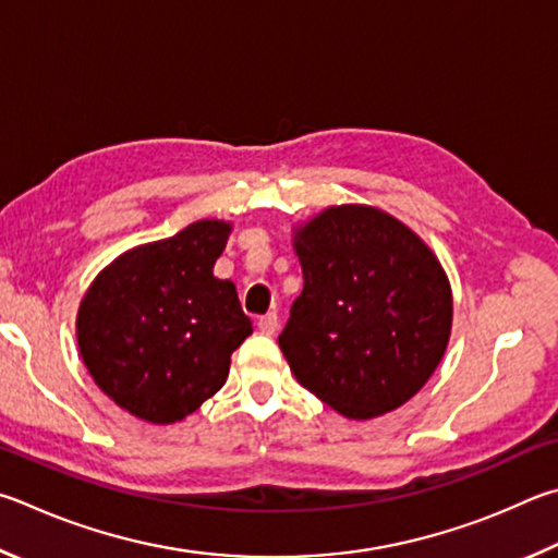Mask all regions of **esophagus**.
<instances>
[{"label":"esophagus","mask_w":558,"mask_h":558,"mask_svg":"<svg viewBox=\"0 0 558 558\" xmlns=\"http://www.w3.org/2000/svg\"><path fill=\"white\" fill-rule=\"evenodd\" d=\"M257 328L262 330L264 336H274V333H277V328H279V316L274 314V311H269V314L259 316V320H257Z\"/></svg>","instance_id":"obj_1"}]
</instances>
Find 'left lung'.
I'll list each match as a JSON object with an SVG mask.
<instances>
[{
  "label": "left lung",
  "mask_w": 558,
  "mask_h": 558,
  "mask_svg": "<svg viewBox=\"0 0 558 558\" xmlns=\"http://www.w3.org/2000/svg\"><path fill=\"white\" fill-rule=\"evenodd\" d=\"M304 291L279 348L320 402L373 418L409 402L446 353L453 299L416 234L377 208L336 205L296 230Z\"/></svg>",
  "instance_id": "1"
}]
</instances>
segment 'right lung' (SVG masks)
I'll return each instance as SVG.
<instances>
[{"label": "right lung", "instance_id": "obj_1", "mask_svg": "<svg viewBox=\"0 0 558 558\" xmlns=\"http://www.w3.org/2000/svg\"><path fill=\"white\" fill-rule=\"evenodd\" d=\"M230 225L198 220L124 252L77 311V345L97 387L151 424L193 414L225 385L252 333L238 291L213 277Z\"/></svg>", "mask_w": 558, "mask_h": 558}]
</instances>
